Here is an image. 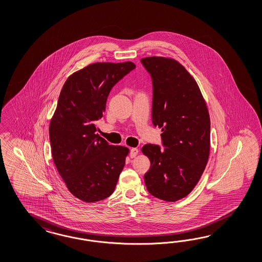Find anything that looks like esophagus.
<instances>
[{
    "label": "esophagus",
    "mask_w": 262,
    "mask_h": 262,
    "mask_svg": "<svg viewBox=\"0 0 262 262\" xmlns=\"http://www.w3.org/2000/svg\"><path fill=\"white\" fill-rule=\"evenodd\" d=\"M137 154H138V149H136V148H133V149H130V151H129V156H130L132 158H134V157L137 156Z\"/></svg>",
    "instance_id": "esophagus-1"
}]
</instances>
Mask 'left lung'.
<instances>
[{"label": "left lung", "mask_w": 262, "mask_h": 262, "mask_svg": "<svg viewBox=\"0 0 262 262\" xmlns=\"http://www.w3.org/2000/svg\"><path fill=\"white\" fill-rule=\"evenodd\" d=\"M141 63L152 80L151 118L162 128L165 147L147 144L142 148L150 161L145 184L151 195L174 202L193 190L205 170L210 115L194 78L177 60L146 57Z\"/></svg>", "instance_id": "8db88e82"}]
</instances>
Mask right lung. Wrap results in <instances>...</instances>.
<instances>
[{"label": "right lung", "mask_w": 262, "mask_h": 262, "mask_svg": "<svg viewBox=\"0 0 262 262\" xmlns=\"http://www.w3.org/2000/svg\"><path fill=\"white\" fill-rule=\"evenodd\" d=\"M133 62L93 63L72 73L60 92L50 124L53 162L69 191L93 203L116 187L128 149L96 135L113 85L135 70Z\"/></svg>", "instance_id": "1"}]
</instances>
